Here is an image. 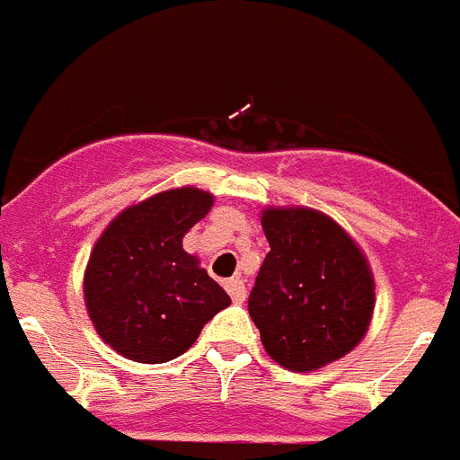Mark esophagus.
I'll return each mask as SVG.
<instances>
[{
  "label": "esophagus",
  "mask_w": 460,
  "mask_h": 460,
  "mask_svg": "<svg viewBox=\"0 0 460 460\" xmlns=\"http://www.w3.org/2000/svg\"><path fill=\"white\" fill-rule=\"evenodd\" d=\"M224 288H226V292H229V296L234 299V302L236 304L245 302V296H248V288H245V283H243L241 278H231V280H226V283H224Z\"/></svg>",
  "instance_id": "obj_1"
}]
</instances>
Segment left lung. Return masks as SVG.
<instances>
[{
  "mask_svg": "<svg viewBox=\"0 0 460 460\" xmlns=\"http://www.w3.org/2000/svg\"><path fill=\"white\" fill-rule=\"evenodd\" d=\"M261 226L271 252L248 311L266 353L292 372L339 360L365 337L374 311L365 254L337 222L306 208H269Z\"/></svg>",
  "mask_w": 460,
  "mask_h": 460,
  "instance_id": "1",
  "label": "left lung"
}]
</instances>
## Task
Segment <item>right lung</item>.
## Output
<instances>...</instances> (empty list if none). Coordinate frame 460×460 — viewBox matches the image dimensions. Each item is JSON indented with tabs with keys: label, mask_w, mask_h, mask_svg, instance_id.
<instances>
[{
	"label": "right lung",
	"mask_w": 460,
	"mask_h": 460,
	"mask_svg": "<svg viewBox=\"0 0 460 460\" xmlns=\"http://www.w3.org/2000/svg\"><path fill=\"white\" fill-rule=\"evenodd\" d=\"M212 196L171 189L123 210L95 243L84 295L98 334L123 358L145 365L175 360L231 304L182 238L208 215Z\"/></svg>",
	"instance_id": "add662e5"
}]
</instances>
